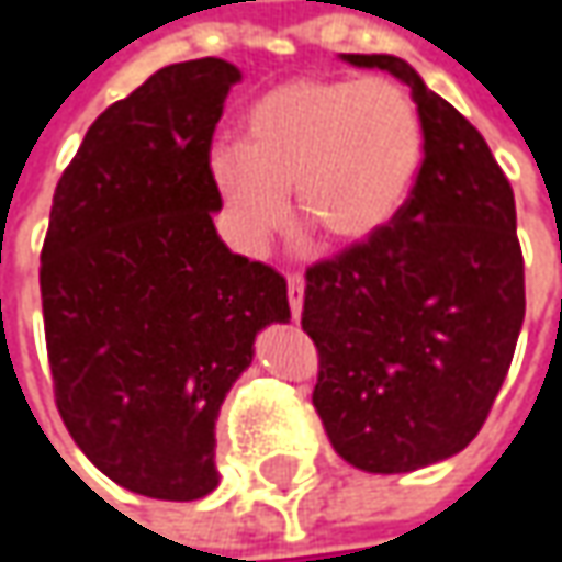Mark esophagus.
Returning a JSON list of instances; mask_svg holds the SVG:
<instances>
[{
  "instance_id": "34e87169",
  "label": "esophagus",
  "mask_w": 562,
  "mask_h": 562,
  "mask_svg": "<svg viewBox=\"0 0 562 562\" xmlns=\"http://www.w3.org/2000/svg\"><path fill=\"white\" fill-rule=\"evenodd\" d=\"M285 289H289V308H292V321H299V317H302V299H305V280H302L299 273H289Z\"/></svg>"
}]
</instances>
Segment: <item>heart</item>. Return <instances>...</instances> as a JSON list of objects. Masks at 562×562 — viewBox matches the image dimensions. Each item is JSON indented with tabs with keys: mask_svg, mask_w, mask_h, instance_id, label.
Listing matches in <instances>:
<instances>
[{
	"mask_svg": "<svg viewBox=\"0 0 562 562\" xmlns=\"http://www.w3.org/2000/svg\"><path fill=\"white\" fill-rule=\"evenodd\" d=\"M248 136L215 139L206 171L225 228L260 254L295 213L356 245L404 210L423 165V120L391 79H295L250 104Z\"/></svg>",
	"mask_w": 562,
	"mask_h": 562,
	"instance_id": "heart-1",
	"label": "heart"
}]
</instances>
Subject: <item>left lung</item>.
<instances>
[{"label": "left lung", "mask_w": 562, "mask_h": 562, "mask_svg": "<svg viewBox=\"0 0 562 562\" xmlns=\"http://www.w3.org/2000/svg\"><path fill=\"white\" fill-rule=\"evenodd\" d=\"M344 59L411 85L423 165L381 232L305 273L302 327L321 359L312 404L352 468L407 474L480 432L525 321V260L509 178L477 130L411 63Z\"/></svg>", "instance_id": "obj_1"}]
</instances>
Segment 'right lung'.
<instances>
[{
  "label": "right lung",
  "mask_w": 562,
  "mask_h": 562,
  "mask_svg": "<svg viewBox=\"0 0 562 562\" xmlns=\"http://www.w3.org/2000/svg\"><path fill=\"white\" fill-rule=\"evenodd\" d=\"M235 82L206 56L111 104L56 183L41 250L59 416L101 474L151 499L213 493L218 407L254 337L292 317L280 273L213 225L206 155Z\"/></svg>",
  "instance_id": "add662e5"
}]
</instances>
